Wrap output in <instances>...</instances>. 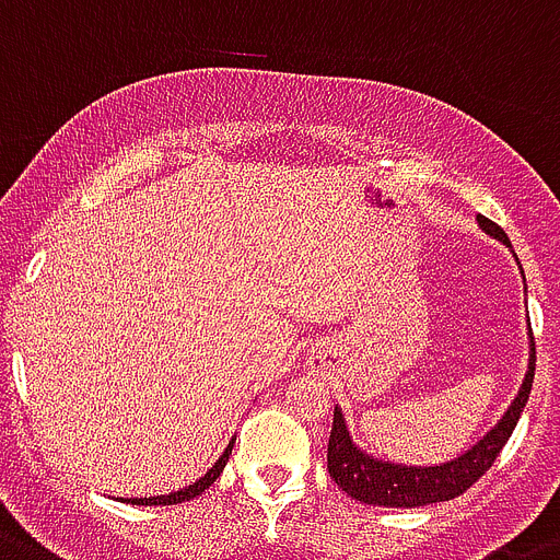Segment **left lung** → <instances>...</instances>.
I'll return each instance as SVG.
<instances>
[{
  "mask_svg": "<svg viewBox=\"0 0 560 560\" xmlns=\"http://www.w3.org/2000/svg\"><path fill=\"white\" fill-rule=\"evenodd\" d=\"M478 228L492 236L495 242L506 244L512 250L510 238L495 222L478 215ZM518 261V258H515ZM524 272V270H521ZM529 336V361L527 373H524V382L518 387V396L512 398L510 407L498 424L483 432L481 439L472 444L469 450H464L462 455H455L444 464H432V467H412V464H398L389 462V458H378V455H370L368 450H361L350 435V427H347V418L341 412V407L336 404V412H332V432L330 444H327V469H330L332 481L352 495L361 504L373 506H401V510H412V506H430L439 504V501H453L462 492H467L478 478L492 467V462L498 458V453L504 450V444L510 441L512 430L518 424L521 412L527 407L529 389H533L535 378V338L533 330Z\"/></svg>",
  "mask_w": 560,
  "mask_h": 560,
  "instance_id": "1",
  "label": "left lung"
}]
</instances>
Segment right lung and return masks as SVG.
Instances as JSON below:
<instances>
[{
    "label": "right lung",
    "mask_w": 560,
    "mask_h": 560,
    "mask_svg": "<svg viewBox=\"0 0 560 560\" xmlns=\"http://www.w3.org/2000/svg\"><path fill=\"white\" fill-rule=\"evenodd\" d=\"M233 444H236V439H230V444L224 447V453L215 458V464L208 469V472H205V476L196 478V481L187 483V487H182V490H173V492H167V495H150V498H119V501H125V504H139V506H171V504H182V501H190V498L201 495V492L208 490L215 478L222 476L224 464H228L230 453H233Z\"/></svg>",
    "instance_id": "add662e5"
}]
</instances>
